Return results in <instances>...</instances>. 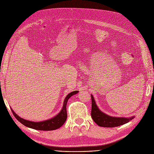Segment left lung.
<instances>
[{
  "label": "left lung",
  "instance_id": "obj_1",
  "mask_svg": "<svg viewBox=\"0 0 154 154\" xmlns=\"http://www.w3.org/2000/svg\"><path fill=\"white\" fill-rule=\"evenodd\" d=\"M92 98V110L91 117L94 122L100 127H115L125 124L131 120L134 117L131 118L114 117L105 114L102 112L97 106L94 97L91 95Z\"/></svg>",
  "mask_w": 154,
  "mask_h": 154
}]
</instances>
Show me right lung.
Listing matches in <instances>:
<instances>
[{"instance_id":"obj_1","label":"right lung","mask_w":154,"mask_h":154,"mask_svg":"<svg viewBox=\"0 0 154 154\" xmlns=\"http://www.w3.org/2000/svg\"><path fill=\"white\" fill-rule=\"evenodd\" d=\"M77 93H78V91H74L69 93L67 95L63 102V106L62 109L57 116H56L55 117L49 120L42 121V122H31V121L25 120L19 117L12 110V112L13 113L14 117L17 119V120H18L21 124H22L23 125H25L26 127L35 129V130H39V131L56 130V129L60 128L66 121V119L67 117V109H66L67 101L72 95L76 94Z\"/></svg>"}]
</instances>
